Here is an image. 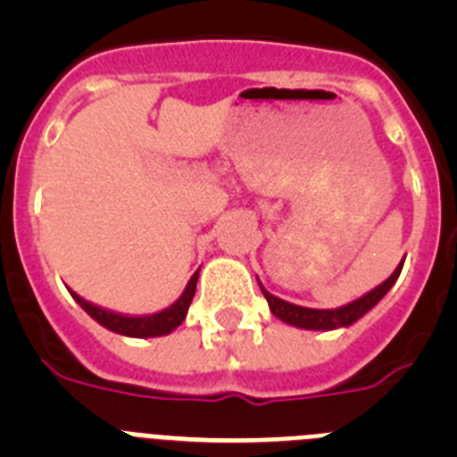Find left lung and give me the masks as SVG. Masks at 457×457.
<instances>
[{
    "instance_id": "8db88e82",
    "label": "left lung",
    "mask_w": 457,
    "mask_h": 457,
    "mask_svg": "<svg viewBox=\"0 0 457 457\" xmlns=\"http://www.w3.org/2000/svg\"><path fill=\"white\" fill-rule=\"evenodd\" d=\"M401 270H403V263L394 270V274H391L386 281H382L379 286H375L370 293L361 295L359 300L350 302V304L338 306V309H309V306L290 304V302L281 300V297H274L272 293H268V290L261 286V281H258V286H261V290H263L265 300H268V304H270V311H272L278 320H284L286 325L300 327V329L329 332V329L350 327L353 322H357L359 318L366 316V313H369V311L373 309V306L378 304V302L382 300L386 293H389L391 286L398 281V277H401Z\"/></svg>"
}]
</instances>
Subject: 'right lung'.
Segmentation results:
<instances>
[{"label":"right lung","mask_w":457,"mask_h":457,"mask_svg":"<svg viewBox=\"0 0 457 457\" xmlns=\"http://www.w3.org/2000/svg\"><path fill=\"white\" fill-rule=\"evenodd\" d=\"M196 281H199V272L194 274L192 278L185 286L183 295L179 300L173 302L171 306H167L164 311H157L153 316H123V313H114V311H107L103 306H96L91 302H87L84 297H79L78 293H72V300L78 302L88 316L96 322H100L103 327H107L109 332L123 334V337L132 338H151V337H164V334H171L180 322L187 316V309L192 304L194 290H196Z\"/></svg>","instance_id":"obj_1"}]
</instances>
